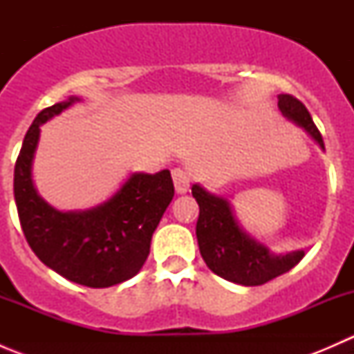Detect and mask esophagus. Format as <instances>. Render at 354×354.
Returning <instances> with one entry per match:
<instances>
[{"label":"esophagus","mask_w":354,"mask_h":354,"mask_svg":"<svg viewBox=\"0 0 354 354\" xmlns=\"http://www.w3.org/2000/svg\"><path fill=\"white\" fill-rule=\"evenodd\" d=\"M171 176H173L174 188H176L178 194H187L188 188H190V174L183 167H174L171 171Z\"/></svg>","instance_id":"obj_1"}]
</instances>
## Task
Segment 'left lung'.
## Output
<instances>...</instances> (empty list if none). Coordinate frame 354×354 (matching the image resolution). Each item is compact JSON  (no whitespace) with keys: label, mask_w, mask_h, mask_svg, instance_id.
<instances>
[{"label":"left lung","mask_w":354,"mask_h":354,"mask_svg":"<svg viewBox=\"0 0 354 354\" xmlns=\"http://www.w3.org/2000/svg\"><path fill=\"white\" fill-rule=\"evenodd\" d=\"M277 99L281 113L301 127L324 151L322 135L305 104L289 94H279ZM192 195L200 207L197 221L200 255L207 267L223 279L243 286H260L291 270L305 257L303 250L286 255L270 253L266 245L241 230L226 198L209 194L200 185L192 187Z\"/></svg>","instance_id":"obj_1"}]
</instances>
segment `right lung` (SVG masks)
Here are the masks:
<instances>
[{"mask_svg":"<svg viewBox=\"0 0 354 354\" xmlns=\"http://www.w3.org/2000/svg\"><path fill=\"white\" fill-rule=\"evenodd\" d=\"M77 101L80 99L68 97L35 116L17 159L13 194L25 240L44 266L71 283L109 288L131 279L142 269L152 234L174 197V185L167 169L133 173L97 207L62 212L49 205L32 181L41 124Z\"/></svg>","mask_w":354,"mask_h":354,"instance_id":"right-lung-1","label":"right lung"}]
</instances>
